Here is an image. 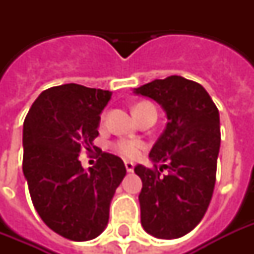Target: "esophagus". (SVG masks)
<instances>
[{
    "mask_svg": "<svg viewBox=\"0 0 254 254\" xmlns=\"http://www.w3.org/2000/svg\"><path fill=\"white\" fill-rule=\"evenodd\" d=\"M125 169H127V173H131L134 170V163L133 162H125Z\"/></svg>",
    "mask_w": 254,
    "mask_h": 254,
    "instance_id": "esophagus-1",
    "label": "esophagus"
}]
</instances>
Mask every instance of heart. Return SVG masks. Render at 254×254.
I'll list each match as a JSON object with an SVG mask.
<instances>
[{
  "label": "heart",
  "instance_id": "1",
  "mask_svg": "<svg viewBox=\"0 0 254 254\" xmlns=\"http://www.w3.org/2000/svg\"><path fill=\"white\" fill-rule=\"evenodd\" d=\"M147 107H153V105L149 103H145V101L138 103L134 107V113L141 111V109H145ZM101 121H104V116L101 117ZM113 149H115L116 153L123 155L124 158L134 159L138 157L141 150H142V143L137 141V139H120V141H116L113 143Z\"/></svg>",
  "mask_w": 254,
  "mask_h": 254
}]
</instances>
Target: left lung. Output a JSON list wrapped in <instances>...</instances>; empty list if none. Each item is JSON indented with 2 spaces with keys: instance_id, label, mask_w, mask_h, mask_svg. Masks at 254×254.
Wrapping results in <instances>:
<instances>
[{
  "instance_id": "obj_1",
  "label": "left lung",
  "mask_w": 254,
  "mask_h": 254,
  "mask_svg": "<svg viewBox=\"0 0 254 254\" xmlns=\"http://www.w3.org/2000/svg\"><path fill=\"white\" fill-rule=\"evenodd\" d=\"M133 92L157 101L167 116L166 129L149 154L154 169L134 167L142 181L141 224L151 236L178 239L200 223L212 197L220 149L219 111L199 83L177 75ZM158 162L165 163L159 170Z\"/></svg>"
}]
</instances>
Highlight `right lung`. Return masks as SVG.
Wrapping results in <instances>:
<instances>
[{"label":"right lung","mask_w":254,"mask_h":254,"mask_svg":"<svg viewBox=\"0 0 254 254\" xmlns=\"http://www.w3.org/2000/svg\"><path fill=\"white\" fill-rule=\"evenodd\" d=\"M111 96L73 83L49 88L23 123L22 169L33 204L45 224L68 240H92L103 232L127 175L123 159L101 150L88 170L79 161L81 150H97L100 113Z\"/></svg>","instance_id":"obj_1"}]
</instances>
